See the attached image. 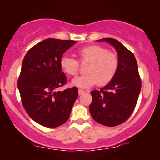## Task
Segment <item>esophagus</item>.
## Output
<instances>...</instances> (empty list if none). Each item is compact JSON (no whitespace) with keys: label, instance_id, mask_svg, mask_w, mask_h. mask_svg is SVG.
<instances>
[{"label":"esophagus","instance_id":"esophagus-1","mask_svg":"<svg viewBox=\"0 0 160 160\" xmlns=\"http://www.w3.org/2000/svg\"><path fill=\"white\" fill-rule=\"evenodd\" d=\"M78 92H79V95H82L84 94V92H84L83 90H81V89H79Z\"/></svg>","mask_w":160,"mask_h":160}]
</instances>
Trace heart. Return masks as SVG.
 Returning a JSON list of instances; mask_svg holds the SVG:
<instances>
[{"mask_svg":"<svg viewBox=\"0 0 160 160\" xmlns=\"http://www.w3.org/2000/svg\"><path fill=\"white\" fill-rule=\"evenodd\" d=\"M79 62L88 63L84 72L72 80V85L81 89H89L98 83L107 85L114 78L119 68V58L116 53L110 52L105 47L90 45L78 52ZM60 67L66 74L74 76L78 74L79 62L72 57L63 56L60 58Z\"/></svg>","mask_w":160,"mask_h":160,"instance_id":"heart-1","label":"heart"}]
</instances>
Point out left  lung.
<instances>
[{"label": "left lung", "instance_id": "8db88e82", "mask_svg": "<svg viewBox=\"0 0 160 160\" xmlns=\"http://www.w3.org/2000/svg\"><path fill=\"white\" fill-rule=\"evenodd\" d=\"M114 47L119 58V68L114 78L100 90L91 92L92 102L89 112L94 120L106 126H116L128 119L136 106L141 80L135 57L120 41L104 38Z\"/></svg>", "mask_w": 160, "mask_h": 160}]
</instances>
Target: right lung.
I'll return each instance as SVG.
<instances>
[{
	"label": "right lung",
	"mask_w": 160,
	"mask_h": 160,
	"mask_svg": "<svg viewBox=\"0 0 160 160\" xmlns=\"http://www.w3.org/2000/svg\"><path fill=\"white\" fill-rule=\"evenodd\" d=\"M75 43L49 38L29 49L22 61L18 80L22 103L29 117L43 126L56 128L65 123L78 97L75 86L58 91L67 82L60 58Z\"/></svg>",
	"instance_id": "add662e5"
}]
</instances>
